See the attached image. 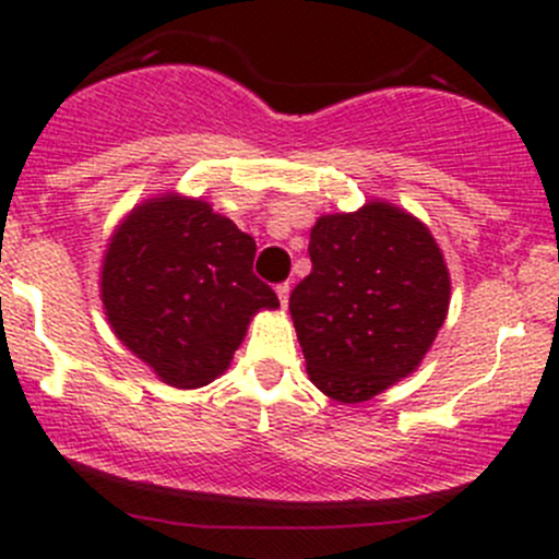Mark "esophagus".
Masks as SVG:
<instances>
[{
  "label": "esophagus",
  "mask_w": 559,
  "mask_h": 559,
  "mask_svg": "<svg viewBox=\"0 0 559 559\" xmlns=\"http://www.w3.org/2000/svg\"><path fill=\"white\" fill-rule=\"evenodd\" d=\"M275 292H278L281 306L286 308V302H289V292H292V286H289V284H278V286H275Z\"/></svg>",
  "instance_id": "1"
}]
</instances>
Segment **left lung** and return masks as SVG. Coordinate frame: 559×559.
Listing matches in <instances>:
<instances>
[{
  "label": "left lung",
  "instance_id": "left-lung-1",
  "mask_svg": "<svg viewBox=\"0 0 559 559\" xmlns=\"http://www.w3.org/2000/svg\"><path fill=\"white\" fill-rule=\"evenodd\" d=\"M308 253L313 270L289 311L313 384L354 405L414 373L452 295L430 229L389 202H368L321 216Z\"/></svg>",
  "mask_w": 559,
  "mask_h": 559
}]
</instances>
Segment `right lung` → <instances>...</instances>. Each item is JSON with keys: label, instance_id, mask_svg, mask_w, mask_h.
<instances>
[{"label": "right lung", "instance_id": "right-lung-1", "mask_svg": "<svg viewBox=\"0 0 559 559\" xmlns=\"http://www.w3.org/2000/svg\"><path fill=\"white\" fill-rule=\"evenodd\" d=\"M257 243L202 200L162 194L132 207L103 259V306L118 341L165 384H211L257 311L278 297L253 275Z\"/></svg>", "mask_w": 559, "mask_h": 559}]
</instances>
